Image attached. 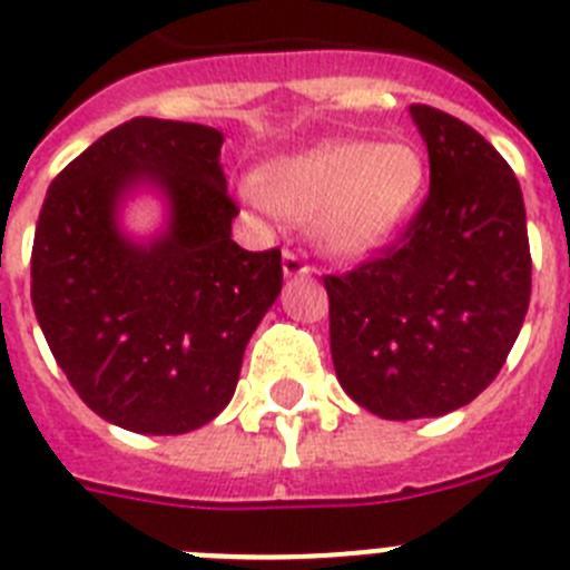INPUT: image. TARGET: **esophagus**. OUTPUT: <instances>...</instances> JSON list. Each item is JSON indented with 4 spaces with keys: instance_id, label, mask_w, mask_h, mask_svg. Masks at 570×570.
I'll return each instance as SVG.
<instances>
[{
    "instance_id": "obj_1",
    "label": "esophagus",
    "mask_w": 570,
    "mask_h": 570,
    "mask_svg": "<svg viewBox=\"0 0 570 570\" xmlns=\"http://www.w3.org/2000/svg\"><path fill=\"white\" fill-rule=\"evenodd\" d=\"M282 271H285V276H308L311 265L299 254H294V250H285L282 254Z\"/></svg>"
}]
</instances>
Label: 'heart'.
I'll return each mask as SVG.
<instances>
[{
    "label": "heart",
    "mask_w": 570,
    "mask_h": 570,
    "mask_svg": "<svg viewBox=\"0 0 570 570\" xmlns=\"http://www.w3.org/2000/svg\"><path fill=\"white\" fill-rule=\"evenodd\" d=\"M259 188L279 214L308 219L325 254L360 259L394 239L414 214L425 159L407 142L336 139L271 159ZM248 199L265 208L256 194Z\"/></svg>",
    "instance_id": "heart-1"
}]
</instances>
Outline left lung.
I'll return each instance as SVG.
<instances>
[{
  "label": "left lung",
  "mask_w": 570,
  "mask_h": 570,
  "mask_svg": "<svg viewBox=\"0 0 570 570\" xmlns=\"http://www.w3.org/2000/svg\"><path fill=\"white\" fill-rule=\"evenodd\" d=\"M431 190L402 239L325 276L331 356L345 394L382 420L451 414L485 391L531 299L525 203L485 136L411 105Z\"/></svg>",
  "instance_id": "left-lung-1"
}]
</instances>
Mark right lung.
I'll return each instance as SVG.
<instances>
[{"label": "right lung", "mask_w": 570, "mask_h": 570, "mask_svg": "<svg viewBox=\"0 0 570 570\" xmlns=\"http://www.w3.org/2000/svg\"><path fill=\"white\" fill-rule=\"evenodd\" d=\"M196 122L136 116L50 183L30 254V299L59 367L102 420L165 436L223 414L245 345L282 291L279 250L230 239L239 214L219 150ZM139 187L163 193L154 240L118 225Z\"/></svg>", "instance_id": "right-lung-1"}]
</instances>
